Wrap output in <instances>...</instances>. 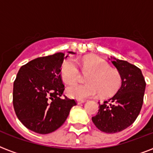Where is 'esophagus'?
Here are the masks:
<instances>
[{
	"label": "esophagus",
	"mask_w": 153,
	"mask_h": 153,
	"mask_svg": "<svg viewBox=\"0 0 153 153\" xmlns=\"http://www.w3.org/2000/svg\"><path fill=\"white\" fill-rule=\"evenodd\" d=\"M86 102V100H77V103L78 104H81V103H83V102Z\"/></svg>",
	"instance_id": "1"
}]
</instances>
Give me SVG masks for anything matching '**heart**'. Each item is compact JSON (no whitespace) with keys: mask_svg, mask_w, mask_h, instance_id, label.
Returning <instances> with one entry per match:
<instances>
[{"mask_svg":"<svg viewBox=\"0 0 153 153\" xmlns=\"http://www.w3.org/2000/svg\"><path fill=\"white\" fill-rule=\"evenodd\" d=\"M81 64L84 71L90 72L86 79L87 84H74L67 88L69 97L84 100L98 96L109 97L117 93L122 83L120 73L110 69L109 63L100 57L83 58ZM80 72L77 63L68 59L62 65L61 76L65 83L71 84L77 81Z\"/></svg>","mask_w":153,"mask_h":153,"instance_id":"1","label":"heart"}]
</instances>
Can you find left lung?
<instances>
[{"label":"left lung","instance_id":"1","mask_svg":"<svg viewBox=\"0 0 153 153\" xmlns=\"http://www.w3.org/2000/svg\"><path fill=\"white\" fill-rule=\"evenodd\" d=\"M112 63L121 75L122 85L109 100L99 102L98 113L92 117L94 125L107 133L120 132L135 122L141 111L146 89L140 68L118 59H114Z\"/></svg>","mask_w":153,"mask_h":153}]
</instances>
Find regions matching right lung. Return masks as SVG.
<instances>
[{
  "label": "right lung",
  "mask_w": 153,
  "mask_h": 153,
  "mask_svg": "<svg viewBox=\"0 0 153 153\" xmlns=\"http://www.w3.org/2000/svg\"><path fill=\"white\" fill-rule=\"evenodd\" d=\"M67 56L56 53L36 58L17 73L13 82V109L24 126L33 132L47 134L56 130L76 105L74 99L60 98L65 90L61 66Z\"/></svg>",
  "instance_id": "obj_1"
}]
</instances>
